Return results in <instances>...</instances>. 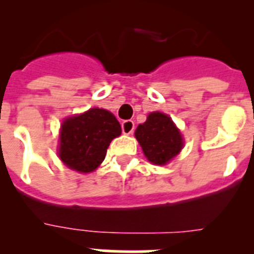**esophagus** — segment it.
Wrapping results in <instances>:
<instances>
[{
	"label": "esophagus",
	"instance_id": "34e87169",
	"mask_svg": "<svg viewBox=\"0 0 254 254\" xmlns=\"http://www.w3.org/2000/svg\"><path fill=\"white\" fill-rule=\"evenodd\" d=\"M133 131H134L133 121H131V120L123 121V122H122V132H123V133L131 134V133H133Z\"/></svg>",
	"mask_w": 254,
	"mask_h": 254
}]
</instances>
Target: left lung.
<instances>
[{"label": "left lung", "instance_id": "1", "mask_svg": "<svg viewBox=\"0 0 254 254\" xmlns=\"http://www.w3.org/2000/svg\"><path fill=\"white\" fill-rule=\"evenodd\" d=\"M134 136L147 160L155 165H165L181 152L183 137L169 116L152 112L146 122L138 125Z\"/></svg>", "mask_w": 254, "mask_h": 254}]
</instances>
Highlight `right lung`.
<instances>
[{
	"instance_id": "right-lung-1",
	"label": "right lung",
	"mask_w": 254,
	"mask_h": 254,
	"mask_svg": "<svg viewBox=\"0 0 254 254\" xmlns=\"http://www.w3.org/2000/svg\"><path fill=\"white\" fill-rule=\"evenodd\" d=\"M122 132L111 112L91 108L78 116L68 117L61 126L58 155L69 169L90 173L103 163L112 140Z\"/></svg>"
}]
</instances>
